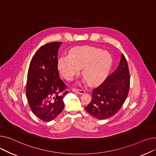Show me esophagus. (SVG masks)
<instances>
[{"mask_svg":"<svg viewBox=\"0 0 156 156\" xmlns=\"http://www.w3.org/2000/svg\"><path fill=\"white\" fill-rule=\"evenodd\" d=\"M72 90L73 91L74 93H77L79 94H82L85 93V91L82 89H75V88H73L72 89Z\"/></svg>","mask_w":156,"mask_h":156,"instance_id":"obj_1","label":"esophagus"}]
</instances>
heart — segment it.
Returning <instances> with one entry per match:
<instances>
[{"label":"heart","instance_id":"obj_1","mask_svg":"<svg viewBox=\"0 0 156 156\" xmlns=\"http://www.w3.org/2000/svg\"><path fill=\"white\" fill-rule=\"evenodd\" d=\"M110 53L103 50L85 46L72 49L69 55L61 57L57 63L61 76L71 80L82 68V75L90 86H96L107 77L112 65Z\"/></svg>","mask_w":156,"mask_h":156}]
</instances>
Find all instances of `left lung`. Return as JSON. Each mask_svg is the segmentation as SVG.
Instances as JSON below:
<instances>
[{"instance_id": "left-lung-1", "label": "left lung", "mask_w": 156, "mask_h": 156, "mask_svg": "<svg viewBox=\"0 0 156 156\" xmlns=\"http://www.w3.org/2000/svg\"><path fill=\"white\" fill-rule=\"evenodd\" d=\"M130 73L123 54L116 69L93 89L92 100L85 107L91 116L105 120L115 115L125 103L130 88Z\"/></svg>"}]
</instances>
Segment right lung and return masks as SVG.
<instances>
[{"label": "right lung", "mask_w": 156, "mask_h": 156, "mask_svg": "<svg viewBox=\"0 0 156 156\" xmlns=\"http://www.w3.org/2000/svg\"><path fill=\"white\" fill-rule=\"evenodd\" d=\"M62 42L43 45L34 54L27 72L26 95L33 114L44 122L55 118L63 109L67 86L60 79L58 51Z\"/></svg>", "instance_id": "add662e5"}]
</instances>
